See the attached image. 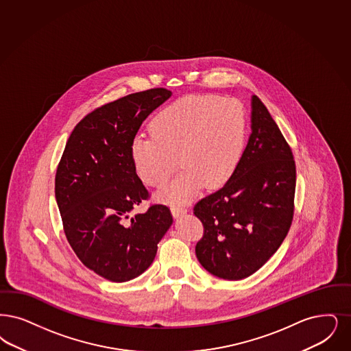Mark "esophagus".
<instances>
[{"mask_svg": "<svg viewBox=\"0 0 351 351\" xmlns=\"http://www.w3.org/2000/svg\"><path fill=\"white\" fill-rule=\"evenodd\" d=\"M171 213H172V215H173L175 218H179L180 215L186 213V209H185V208H180V206H172V208H171Z\"/></svg>", "mask_w": 351, "mask_h": 351, "instance_id": "obj_1", "label": "esophagus"}]
</instances>
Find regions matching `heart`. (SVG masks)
Listing matches in <instances>:
<instances>
[{"label": "heart", "mask_w": 351, "mask_h": 351, "mask_svg": "<svg viewBox=\"0 0 351 351\" xmlns=\"http://www.w3.org/2000/svg\"><path fill=\"white\" fill-rule=\"evenodd\" d=\"M152 137L130 145L133 167L142 182L159 186L176 167L182 172L158 192V199L184 205L206 185L218 189L238 169L247 138V114L238 100L217 95L179 99L155 114Z\"/></svg>", "instance_id": "heart-1"}]
</instances>
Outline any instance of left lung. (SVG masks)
Segmentation results:
<instances>
[{"label": "left lung", "instance_id": "8db88e82", "mask_svg": "<svg viewBox=\"0 0 351 351\" xmlns=\"http://www.w3.org/2000/svg\"><path fill=\"white\" fill-rule=\"evenodd\" d=\"M251 130L238 169L195 206L204 225L199 264L228 280L250 277L277 252L294 215V156L264 103L252 95Z\"/></svg>", "mask_w": 351, "mask_h": 351}]
</instances>
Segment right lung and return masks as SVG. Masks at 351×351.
<instances>
[{"label":"right lung","instance_id":"right-lung-1","mask_svg":"<svg viewBox=\"0 0 351 351\" xmlns=\"http://www.w3.org/2000/svg\"><path fill=\"white\" fill-rule=\"evenodd\" d=\"M171 95L152 88L88 113L71 132L58 163L55 195L66 239L84 267L106 280L141 276L173 222L165 205L130 217L149 197L130 145L145 119Z\"/></svg>","mask_w":351,"mask_h":351}]
</instances>
